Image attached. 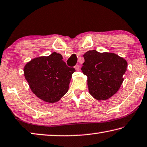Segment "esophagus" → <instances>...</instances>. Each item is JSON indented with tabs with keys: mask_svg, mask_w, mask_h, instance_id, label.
Segmentation results:
<instances>
[{
	"mask_svg": "<svg viewBox=\"0 0 147 147\" xmlns=\"http://www.w3.org/2000/svg\"><path fill=\"white\" fill-rule=\"evenodd\" d=\"M74 69H75L77 71H80V65L79 64L76 65L75 66H74Z\"/></svg>",
	"mask_w": 147,
	"mask_h": 147,
	"instance_id": "esophagus-1",
	"label": "esophagus"
}]
</instances>
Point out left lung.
<instances>
[{
	"instance_id": "left-lung-1",
	"label": "left lung",
	"mask_w": 147,
	"mask_h": 147,
	"mask_svg": "<svg viewBox=\"0 0 147 147\" xmlns=\"http://www.w3.org/2000/svg\"><path fill=\"white\" fill-rule=\"evenodd\" d=\"M82 71L87 76L90 94L96 100H106L118 91L123 82L127 62L113 53L88 51Z\"/></svg>"
}]
</instances>
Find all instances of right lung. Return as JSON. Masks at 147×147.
<instances>
[{
    "label": "right lung",
    "mask_w": 147,
    "mask_h": 147,
    "mask_svg": "<svg viewBox=\"0 0 147 147\" xmlns=\"http://www.w3.org/2000/svg\"><path fill=\"white\" fill-rule=\"evenodd\" d=\"M59 53L34 58L26 63L24 74L34 94L47 103H56L68 91L75 69L69 67Z\"/></svg>",
    "instance_id": "add662e5"
}]
</instances>
